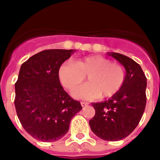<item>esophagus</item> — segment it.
<instances>
[{
  "label": "esophagus",
  "instance_id": "esophagus-1",
  "mask_svg": "<svg viewBox=\"0 0 160 160\" xmlns=\"http://www.w3.org/2000/svg\"><path fill=\"white\" fill-rule=\"evenodd\" d=\"M80 104H81L82 107H86L87 105H88V102H83V101H82V102H80Z\"/></svg>",
  "mask_w": 160,
  "mask_h": 160
}]
</instances>
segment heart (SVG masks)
Here are the masks:
<instances>
[{
  "label": "heart",
  "mask_w": 160,
  "mask_h": 160,
  "mask_svg": "<svg viewBox=\"0 0 160 160\" xmlns=\"http://www.w3.org/2000/svg\"><path fill=\"white\" fill-rule=\"evenodd\" d=\"M88 76L90 83L81 85L72 90L75 98L93 100L108 98L115 94L125 80L124 70L119 64L101 56H90L74 62L67 61L59 67V77L67 89H72Z\"/></svg>",
  "instance_id": "1"
}]
</instances>
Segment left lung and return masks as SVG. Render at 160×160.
<instances>
[{
	"label": "left lung",
	"instance_id": "left-lung-1",
	"mask_svg": "<svg viewBox=\"0 0 160 160\" xmlns=\"http://www.w3.org/2000/svg\"><path fill=\"white\" fill-rule=\"evenodd\" d=\"M125 69L120 90L107 101L92 103L95 115L89 122L92 132L106 141L126 138L137 127L146 104L147 79L139 64L126 56L108 52Z\"/></svg>",
	"mask_w": 160,
	"mask_h": 160
}]
</instances>
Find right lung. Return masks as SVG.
<instances>
[{"label": "right lung", "mask_w": 160, "mask_h": 160, "mask_svg": "<svg viewBox=\"0 0 160 160\" xmlns=\"http://www.w3.org/2000/svg\"><path fill=\"white\" fill-rule=\"evenodd\" d=\"M74 49H48L34 55L22 65L15 83L16 112L22 127L41 142L62 138L72 117L82 109L64 90L59 78L62 63Z\"/></svg>", "instance_id": "1"}]
</instances>
